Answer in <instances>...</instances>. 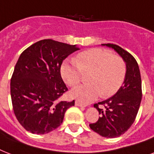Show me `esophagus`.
<instances>
[{"mask_svg": "<svg viewBox=\"0 0 154 154\" xmlns=\"http://www.w3.org/2000/svg\"><path fill=\"white\" fill-rule=\"evenodd\" d=\"M75 105H77V106H79V107H85V105H83L82 103L79 102V101H76L75 102Z\"/></svg>", "mask_w": 154, "mask_h": 154, "instance_id": "34e87169", "label": "esophagus"}]
</instances>
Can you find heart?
Masks as SVG:
<instances>
[{
	"instance_id": "obj_1",
	"label": "heart",
	"mask_w": 154,
	"mask_h": 154,
	"mask_svg": "<svg viewBox=\"0 0 154 154\" xmlns=\"http://www.w3.org/2000/svg\"><path fill=\"white\" fill-rule=\"evenodd\" d=\"M126 72L124 60L108 50L92 49L82 52L72 65H63L60 74L65 84L75 86L89 74L90 84L80 85L70 92L72 98L82 103H89L97 98L112 96L123 84Z\"/></svg>"
}]
</instances>
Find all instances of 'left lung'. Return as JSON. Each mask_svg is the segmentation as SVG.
<instances>
[{"mask_svg":"<svg viewBox=\"0 0 154 154\" xmlns=\"http://www.w3.org/2000/svg\"><path fill=\"white\" fill-rule=\"evenodd\" d=\"M117 52L125 63L126 72L119 90L107 100L95 104L98 110V121L89 125L92 130L99 135L114 138L125 134L135 121L141 101V79L139 66L135 58L117 45L102 44ZM104 105V110L98 107Z\"/></svg>","mask_w":154,"mask_h":154,"instance_id":"1","label":"left lung"}]
</instances>
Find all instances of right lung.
I'll return each instance as SVG.
<instances>
[{
	"label": "right lung",
	"mask_w": 154,
	"mask_h": 154,
	"mask_svg": "<svg viewBox=\"0 0 154 154\" xmlns=\"http://www.w3.org/2000/svg\"><path fill=\"white\" fill-rule=\"evenodd\" d=\"M77 45L42 40L20 54L11 78L10 93L15 116L32 134H45L63 122L71 102L58 101L68 89L60 76L63 60L78 50Z\"/></svg>",
	"instance_id": "1"
}]
</instances>
